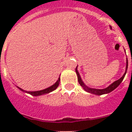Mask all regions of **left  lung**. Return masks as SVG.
Returning a JSON list of instances; mask_svg holds the SVG:
<instances>
[{
	"label": "left lung",
	"mask_w": 132,
	"mask_h": 132,
	"mask_svg": "<svg viewBox=\"0 0 132 132\" xmlns=\"http://www.w3.org/2000/svg\"><path fill=\"white\" fill-rule=\"evenodd\" d=\"M110 29H112V27H110ZM127 67H128V61H127V62H126V68H125V73L123 74V75L121 77V78L118 79V80L115 81L114 82H113L112 84H110L108 87H107L105 88H103V89H95V88H91L88 87L87 86L85 85V84L83 82L82 79L81 78L80 75L79 73L78 70H77V66L76 67V69H75V71H76L77 75V78H78V81L79 84H80V86L83 88V89L86 91L88 92H90L91 94H96V95H102V94H108V93H110L112 91L116 89L117 87L119 86V85L121 84V83L122 82V81L123 80V79L125 77V75H126V72H127Z\"/></svg>",
	"instance_id": "1"
}]
</instances>
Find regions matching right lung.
I'll return each instance as SVG.
<instances>
[{"mask_svg": "<svg viewBox=\"0 0 132 132\" xmlns=\"http://www.w3.org/2000/svg\"><path fill=\"white\" fill-rule=\"evenodd\" d=\"M60 77L58 78V80L56 81L53 85H52L51 86L48 87V88H46V89H44V90H38V91H25V90H22V88H19V87H18V89L24 92H26V93H28V94H30L33 95V96H40V95H43V94H48V93H49V92H53V90H55L56 88H57L59 84H60Z\"/></svg>", "mask_w": 132, "mask_h": 132, "instance_id": "add662e5", "label": "right lung"}]
</instances>
